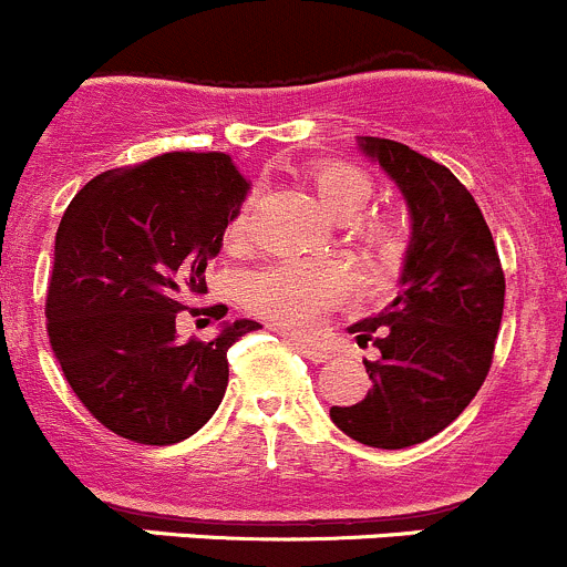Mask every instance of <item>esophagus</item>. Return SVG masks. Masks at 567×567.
Here are the masks:
<instances>
[{
  "label": "esophagus",
  "instance_id": "34e87169",
  "mask_svg": "<svg viewBox=\"0 0 567 567\" xmlns=\"http://www.w3.org/2000/svg\"><path fill=\"white\" fill-rule=\"evenodd\" d=\"M291 347H295L302 358H308V361H313V363H324L330 358V352L324 350V347L313 344V341H308V339H291Z\"/></svg>",
  "mask_w": 567,
  "mask_h": 567
}]
</instances>
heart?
Masks as SVG:
<instances>
[{
	"label": "heart",
	"instance_id": "heart-1",
	"mask_svg": "<svg viewBox=\"0 0 567 567\" xmlns=\"http://www.w3.org/2000/svg\"><path fill=\"white\" fill-rule=\"evenodd\" d=\"M308 184L336 220H355L372 204L374 184L361 167L339 159L313 162L306 171ZM254 198L245 200L228 226V243L243 245L250 231ZM363 245L378 259L391 261L400 256L405 243V226L391 215L369 217L358 226ZM344 295V278L333 265L324 261H278L250 272L243 281V300L259 317L284 328L306 330L319 322L330 306Z\"/></svg>",
	"mask_w": 567,
	"mask_h": 567
}]
</instances>
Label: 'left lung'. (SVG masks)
I'll return each mask as SVG.
<instances>
[{
  "mask_svg": "<svg viewBox=\"0 0 567 567\" xmlns=\"http://www.w3.org/2000/svg\"><path fill=\"white\" fill-rule=\"evenodd\" d=\"M408 200L411 248L394 302L358 324L378 361H363L372 389L330 419L358 444L405 450L450 427L493 361L504 311V272L480 206L450 167L394 140L361 137Z\"/></svg>",
  "mask_w": 567,
  "mask_h": 567,
  "instance_id": "1",
  "label": "left lung"
}]
</instances>
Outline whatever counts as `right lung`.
<instances>
[{
	"instance_id": "1",
	"label": "right lung",
	"mask_w": 567,
	"mask_h": 567,
	"mask_svg": "<svg viewBox=\"0 0 567 567\" xmlns=\"http://www.w3.org/2000/svg\"><path fill=\"white\" fill-rule=\"evenodd\" d=\"M245 193L228 154L173 151L101 173L65 209L47 291L49 344L82 405L121 439L167 446L198 433L226 394L228 347L261 328L237 319L212 341H182L176 330L178 313L206 295V265Z\"/></svg>"
}]
</instances>
